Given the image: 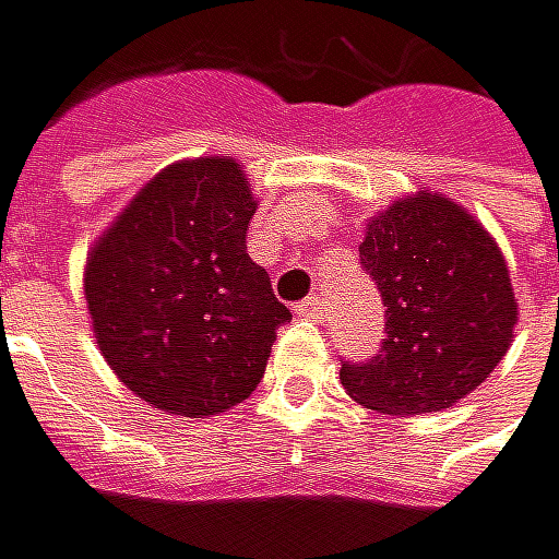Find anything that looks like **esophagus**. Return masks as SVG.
I'll return each instance as SVG.
<instances>
[{"mask_svg":"<svg viewBox=\"0 0 559 559\" xmlns=\"http://www.w3.org/2000/svg\"><path fill=\"white\" fill-rule=\"evenodd\" d=\"M295 314H298V318H305V321H321V318H324V301L314 295V298L301 301V305L295 308Z\"/></svg>","mask_w":559,"mask_h":559,"instance_id":"34e87169","label":"esophagus"}]
</instances>
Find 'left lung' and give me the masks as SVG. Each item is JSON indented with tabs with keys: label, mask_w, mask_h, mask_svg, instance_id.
Returning <instances> with one entry per match:
<instances>
[{
	"label": "left lung",
	"mask_w": 559,
	"mask_h": 559,
	"mask_svg": "<svg viewBox=\"0 0 559 559\" xmlns=\"http://www.w3.org/2000/svg\"><path fill=\"white\" fill-rule=\"evenodd\" d=\"M360 264L386 305L370 364L341 367L350 400L386 416L439 413L475 393L514 341L518 298L491 231L442 192L419 189L367 222Z\"/></svg>",
	"instance_id": "left-lung-1"
}]
</instances>
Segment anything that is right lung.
Wrapping results in <instances>:
<instances>
[{"instance_id":"obj_1","label":"right lung","mask_w":559,"mask_h":559,"mask_svg":"<svg viewBox=\"0 0 559 559\" xmlns=\"http://www.w3.org/2000/svg\"><path fill=\"white\" fill-rule=\"evenodd\" d=\"M254 209L231 156L179 159L87 251L84 301L100 357L153 409L205 419L261 383L292 311L245 251Z\"/></svg>"}]
</instances>
